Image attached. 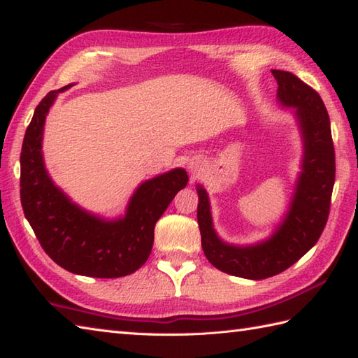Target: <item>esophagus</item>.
<instances>
[{
	"mask_svg": "<svg viewBox=\"0 0 358 358\" xmlns=\"http://www.w3.org/2000/svg\"><path fill=\"white\" fill-rule=\"evenodd\" d=\"M191 169H194V166H191Z\"/></svg>",
	"mask_w": 358,
	"mask_h": 358,
	"instance_id": "34e87169",
	"label": "esophagus"
}]
</instances>
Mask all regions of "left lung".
I'll return each instance as SVG.
<instances>
[{"label":"left lung","mask_w":358,"mask_h":358,"mask_svg":"<svg viewBox=\"0 0 358 358\" xmlns=\"http://www.w3.org/2000/svg\"><path fill=\"white\" fill-rule=\"evenodd\" d=\"M271 73L278 80L279 101L287 107H296L306 145L303 173L284 223L261 245L229 247L215 236L206 191L197 187V220L205 256L215 268L247 279L279 275L318 242L329 219L335 183V150L323 99L295 74L281 69H271Z\"/></svg>","instance_id":"8db88e82"}]
</instances>
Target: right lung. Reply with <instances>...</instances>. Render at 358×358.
<instances>
[{"mask_svg":"<svg viewBox=\"0 0 358 358\" xmlns=\"http://www.w3.org/2000/svg\"><path fill=\"white\" fill-rule=\"evenodd\" d=\"M66 88L49 91L26 129L20 157L21 206L41 248L62 268L91 278L131 275L149 259L155 223L187 185V173L173 169L145 181L133 194L122 220L103 222L82 211L54 186L41 157L46 113Z\"/></svg>","mask_w":358,"mask_h":358,"instance_id":"right-lung-1","label":"right lung"}]
</instances>
